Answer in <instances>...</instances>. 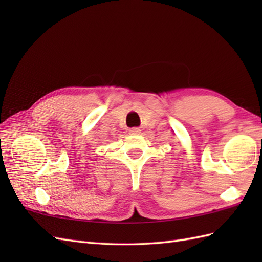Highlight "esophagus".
<instances>
[{
  "instance_id": "34e87169",
  "label": "esophagus",
  "mask_w": 262,
  "mask_h": 262,
  "mask_svg": "<svg viewBox=\"0 0 262 262\" xmlns=\"http://www.w3.org/2000/svg\"><path fill=\"white\" fill-rule=\"evenodd\" d=\"M129 133L132 135H137V134H140V133H141V129L138 127H133L129 129Z\"/></svg>"
}]
</instances>
